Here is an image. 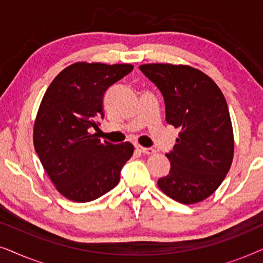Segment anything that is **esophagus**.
I'll list each match as a JSON object with an SVG mask.
<instances>
[{
	"label": "esophagus",
	"mask_w": 263,
	"mask_h": 263,
	"mask_svg": "<svg viewBox=\"0 0 263 263\" xmlns=\"http://www.w3.org/2000/svg\"><path fill=\"white\" fill-rule=\"evenodd\" d=\"M136 149L140 151V152L143 153V154H147V156H149V154H154L156 153V149L153 148H147V147H141V146H136Z\"/></svg>",
	"instance_id": "esophagus-1"
}]
</instances>
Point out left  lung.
<instances>
[{
    "label": "left lung",
    "mask_w": 263,
    "mask_h": 263,
    "mask_svg": "<svg viewBox=\"0 0 263 263\" xmlns=\"http://www.w3.org/2000/svg\"><path fill=\"white\" fill-rule=\"evenodd\" d=\"M139 68L163 95L167 123L181 130L166 153L170 172L158 185L177 202H200L218 189L231 167L233 132L225 97L193 67L153 63Z\"/></svg>",
    "instance_id": "1"
}]
</instances>
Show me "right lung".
Listing matches in <instances>:
<instances>
[{"instance_id": "add662e5", "label": "right lung", "mask_w": 263, "mask_h": 263, "mask_svg": "<svg viewBox=\"0 0 263 263\" xmlns=\"http://www.w3.org/2000/svg\"><path fill=\"white\" fill-rule=\"evenodd\" d=\"M133 68L78 62L61 71L46 89L34 122V149L56 189L67 199L89 202L120 182L134 146L102 142L89 129H98V120L104 117L105 92Z\"/></svg>"}]
</instances>
